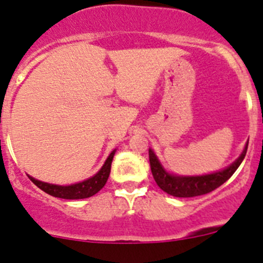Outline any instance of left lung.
<instances>
[{
	"instance_id": "left-lung-1",
	"label": "left lung",
	"mask_w": 263,
	"mask_h": 263,
	"mask_svg": "<svg viewBox=\"0 0 263 263\" xmlns=\"http://www.w3.org/2000/svg\"><path fill=\"white\" fill-rule=\"evenodd\" d=\"M247 147H248V142L246 144L239 158L229 166L222 171L203 174V176H178V174L169 173L161 165L160 160L151 148H148V160H150L151 173H153L154 179L164 192L174 196V197H195V196L206 195L227 182L234 174V172L237 171L238 166L245 159Z\"/></svg>"
}]
</instances>
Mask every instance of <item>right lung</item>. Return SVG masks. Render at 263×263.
Wrapping results in <instances>:
<instances>
[{
  "label": "right lung",
  "instance_id": "1",
  "mask_svg": "<svg viewBox=\"0 0 263 263\" xmlns=\"http://www.w3.org/2000/svg\"><path fill=\"white\" fill-rule=\"evenodd\" d=\"M115 154L116 148L109 154V156H108L107 160L104 161V164H103V166L99 169V172H98L97 174H94L92 177H90V178L85 179V181L82 182L73 183V184H52V183L38 181V179L33 178V177L30 176L28 177L36 187H39L42 191H44V192L48 193V195L53 196V197L65 198V200H81V198L91 197L95 193L99 192V191L104 187L105 183H107Z\"/></svg>",
  "mask_w": 263,
  "mask_h": 263
}]
</instances>
